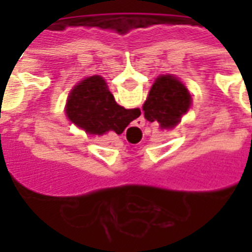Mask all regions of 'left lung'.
I'll use <instances>...</instances> for the list:
<instances>
[{"label":"left lung","mask_w":252,"mask_h":252,"mask_svg":"<svg viewBox=\"0 0 252 252\" xmlns=\"http://www.w3.org/2000/svg\"><path fill=\"white\" fill-rule=\"evenodd\" d=\"M190 97L185 85L173 75L157 78L143 105L144 117L151 123H159L160 128H173L190 108Z\"/></svg>","instance_id":"left-lung-1"}]
</instances>
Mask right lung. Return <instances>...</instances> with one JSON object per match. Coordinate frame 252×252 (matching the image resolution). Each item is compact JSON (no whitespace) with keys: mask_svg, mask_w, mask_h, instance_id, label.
<instances>
[{"mask_svg":"<svg viewBox=\"0 0 252 252\" xmlns=\"http://www.w3.org/2000/svg\"><path fill=\"white\" fill-rule=\"evenodd\" d=\"M68 119L92 135L115 131L121 133L140 115L139 109H126L117 105L101 77L94 75L74 86L66 104Z\"/></svg>","mask_w":252,"mask_h":252,"instance_id":"right-lung-1","label":"right lung"}]
</instances>
